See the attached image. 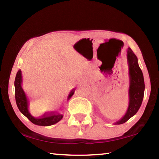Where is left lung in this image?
I'll use <instances>...</instances> for the list:
<instances>
[{
    "instance_id": "obj_1",
    "label": "left lung",
    "mask_w": 159,
    "mask_h": 159,
    "mask_svg": "<svg viewBox=\"0 0 159 159\" xmlns=\"http://www.w3.org/2000/svg\"><path fill=\"white\" fill-rule=\"evenodd\" d=\"M127 61L128 64L129 88L128 107L125 114L114 123L120 125L125 123L138 111L144 98V80L143 74L138 64V60L130 48L127 50Z\"/></svg>"
}]
</instances>
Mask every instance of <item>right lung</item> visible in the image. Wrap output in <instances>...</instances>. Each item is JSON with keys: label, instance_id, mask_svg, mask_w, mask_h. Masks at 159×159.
<instances>
[{"label": "right lung", "instance_id": "obj_1", "mask_svg": "<svg viewBox=\"0 0 159 159\" xmlns=\"http://www.w3.org/2000/svg\"><path fill=\"white\" fill-rule=\"evenodd\" d=\"M22 76H21V71L20 69L17 71L15 80V100L17 103V107L21 114L25 115L35 125L41 126H49L57 123L63 118V115L61 114H45L42 117L35 118L31 114L29 110V101L26 98V93L24 91L22 86ZM75 90H72L68 96V100L71 98L74 94Z\"/></svg>", "mask_w": 159, "mask_h": 159}]
</instances>
